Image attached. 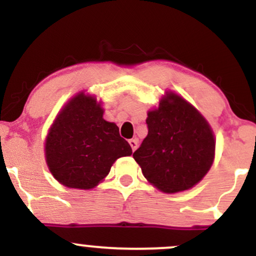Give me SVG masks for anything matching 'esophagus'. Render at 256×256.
<instances>
[{
  "instance_id": "34e87169",
  "label": "esophagus",
  "mask_w": 256,
  "mask_h": 256,
  "mask_svg": "<svg viewBox=\"0 0 256 256\" xmlns=\"http://www.w3.org/2000/svg\"><path fill=\"white\" fill-rule=\"evenodd\" d=\"M128 144H130L131 149H132V152H134V150H136L137 144H138L137 140H128Z\"/></svg>"
}]
</instances>
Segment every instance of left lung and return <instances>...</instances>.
Masks as SVG:
<instances>
[{
    "label": "left lung",
    "instance_id": "8db88e82",
    "mask_svg": "<svg viewBox=\"0 0 256 256\" xmlns=\"http://www.w3.org/2000/svg\"><path fill=\"white\" fill-rule=\"evenodd\" d=\"M146 122L148 134L134 158L146 180L167 194L198 184L210 171L216 152L207 120L183 98L167 91Z\"/></svg>",
    "mask_w": 256,
    "mask_h": 256
}]
</instances>
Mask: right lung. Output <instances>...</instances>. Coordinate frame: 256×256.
<instances>
[{"instance_id":"obj_1","label":"right lung","mask_w":256,"mask_h":256,"mask_svg":"<svg viewBox=\"0 0 256 256\" xmlns=\"http://www.w3.org/2000/svg\"><path fill=\"white\" fill-rule=\"evenodd\" d=\"M119 128L106 122L94 96L79 92L55 118L46 140V161L58 183L89 190L104 180L116 158L130 156Z\"/></svg>"}]
</instances>
